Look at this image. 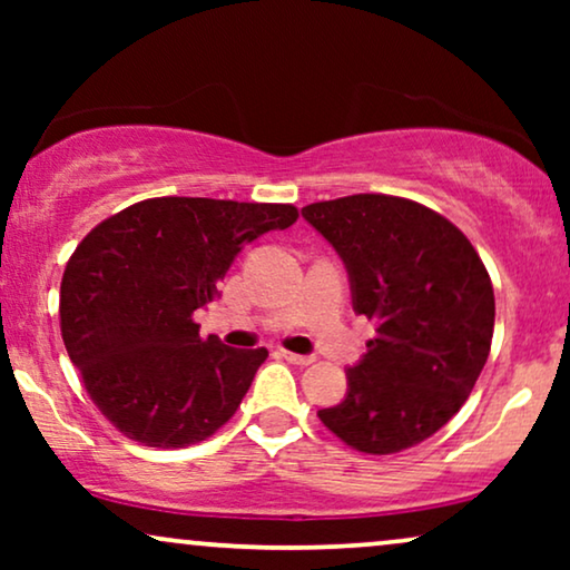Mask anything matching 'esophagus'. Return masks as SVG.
Instances as JSON below:
<instances>
[{"label":"esophagus","instance_id":"1","mask_svg":"<svg viewBox=\"0 0 570 570\" xmlns=\"http://www.w3.org/2000/svg\"><path fill=\"white\" fill-rule=\"evenodd\" d=\"M283 357L287 363H293V365H311L316 361L314 355H298V353H287V350H283Z\"/></svg>","mask_w":570,"mask_h":570}]
</instances>
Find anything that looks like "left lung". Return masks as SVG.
I'll use <instances>...</instances> for the list:
<instances>
[{
	"label": "left lung",
	"mask_w": 570,
	"mask_h": 570,
	"mask_svg": "<svg viewBox=\"0 0 570 570\" xmlns=\"http://www.w3.org/2000/svg\"><path fill=\"white\" fill-rule=\"evenodd\" d=\"M301 215L345 264L355 314L376 324L345 400L318 420L365 454L415 446L462 410L485 368L495 324L485 264L456 225L402 197L353 194Z\"/></svg>",
	"instance_id": "8db88e82"
}]
</instances>
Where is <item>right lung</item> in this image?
Here are the masks:
<instances>
[{"mask_svg": "<svg viewBox=\"0 0 570 570\" xmlns=\"http://www.w3.org/2000/svg\"><path fill=\"white\" fill-rule=\"evenodd\" d=\"M295 220L293 205L158 197L108 217L75 248L61 337L90 400L127 439L181 449L233 417L267 350L202 340L191 316L220 295L240 248Z\"/></svg>", "mask_w": 570, "mask_h": 570, "instance_id": "right-lung-1", "label": "right lung"}]
</instances>
